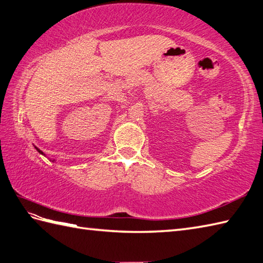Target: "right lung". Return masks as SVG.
I'll list each match as a JSON object with an SVG mask.
<instances>
[{"instance_id":"1","label":"right lung","mask_w":263,"mask_h":263,"mask_svg":"<svg viewBox=\"0 0 263 263\" xmlns=\"http://www.w3.org/2000/svg\"><path fill=\"white\" fill-rule=\"evenodd\" d=\"M34 147H35V146H34ZM35 149H36V151H37V152H39V153H40V154H42V155H44V154H43V152H42V151H41V149H39V148H37V147H35ZM52 162H53V161H52Z\"/></svg>"}]
</instances>
